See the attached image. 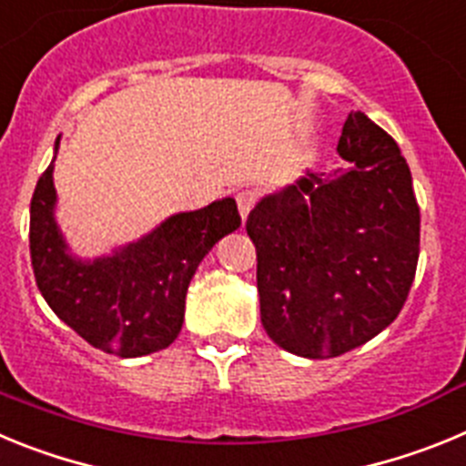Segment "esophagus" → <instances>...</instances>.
<instances>
[{
    "instance_id": "esophagus-1",
    "label": "esophagus",
    "mask_w": 466,
    "mask_h": 466,
    "mask_svg": "<svg viewBox=\"0 0 466 466\" xmlns=\"http://www.w3.org/2000/svg\"><path fill=\"white\" fill-rule=\"evenodd\" d=\"M236 200H238V209H240L242 221H247V214H249V209H252L254 203H257V193H254V191H240L236 196Z\"/></svg>"
}]
</instances>
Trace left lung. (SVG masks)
<instances>
[{"mask_svg": "<svg viewBox=\"0 0 466 466\" xmlns=\"http://www.w3.org/2000/svg\"><path fill=\"white\" fill-rule=\"evenodd\" d=\"M348 166L263 196L247 217L266 333L291 355L360 348L401 312L420 254V208L399 144L364 111L339 139Z\"/></svg>", "mask_w": 466, "mask_h": 466, "instance_id": "left-lung-1", "label": "left lung"}]
</instances>
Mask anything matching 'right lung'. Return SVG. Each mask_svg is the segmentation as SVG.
I'll list each match as a JSON object with an SVG mask.
<instances>
[{"label":"right lung","instance_id":"add662e5","mask_svg":"<svg viewBox=\"0 0 466 466\" xmlns=\"http://www.w3.org/2000/svg\"><path fill=\"white\" fill-rule=\"evenodd\" d=\"M57 149L60 137L56 156ZM53 160L30 205V254L41 296L106 355L133 360L166 350L182 331L188 284L200 261L240 226L236 200L221 198L208 208L170 214L137 240L81 258L57 226Z\"/></svg>","mask_w":466,"mask_h":466}]
</instances>
